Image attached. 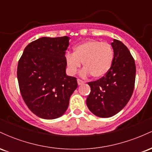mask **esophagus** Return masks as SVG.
I'll return each mask as SVG.
<instances>
[{
  "mask_svg": "<svg viewBox=\"0 0 152 152\" xmlns=\"http://www.w3.org/2000/svg\"><path fill=\"white\" fill-rule=\"evenodd\" d=\"M77 83H78V85H81V84H83V83H84V81H82V80H81V79H79V78H78Z\"/></svg>",
  "mask_w": 152,
  "mask_h": 152,
  "instance_id": "obj_1",
  "label": "esophagus"
}]
</instances>
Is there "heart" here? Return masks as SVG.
<instances>
[{"label": "heart", "instance_id": "b5f03b06", "mask_svg": "<svg viewBox=\"0 0 152 152\" xmlns=\"http://www.w3.org/2000/svg\"><path fill=\"white\" fill-rule=\"evenodd\" d=\"M113 47L106 42L90 40L82 42L74 48V53H66L65 61L70 75H74L81 67L82 62L84 69L81 75L91 74L95 78L106 76L114 64Z\"/></svg>", "mask_w": 152, "mask_h": 152}]
</instances>
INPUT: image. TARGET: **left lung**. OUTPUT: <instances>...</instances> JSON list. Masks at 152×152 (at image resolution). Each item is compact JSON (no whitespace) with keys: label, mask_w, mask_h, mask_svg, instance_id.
Here are the masks:
<instances>
[{"label":"left lung","mask_w":152,"mask_h":152,"mask_svg":"<svg viewBox=\"0 0 152 152\" xmlns=\"http://www.w3.org/2000/svg\"><path fill=\"white\" fill-rule=\"evenodd\" d=\"M114 64L106 76L88 82L91 92L86 99L88 109L96 116L109 118L126 105L133 94L136 65L133 56L123 43L114 39Z\"/></svg>","instance_id":"8db88e82"}]
</instances>
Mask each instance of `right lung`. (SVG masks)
Here are the masks:
<instances>
[{"instance_id":"right-lung-1","label":"right lung","mask_w":152,"mask_h":152,"mask_svg":"<svg viewBox=\"0 0 152 152\" xmlns=\"http://www.w3.org/2000/svg\"><path fill=\"white\" fill-rule=\"evenodd\" d=\"M68 36L42 37L29 43L18 61L19 88L28 109L45 119L61 116L77 88L76 78L66 74Z\"/></svg>"}]
</instances>
